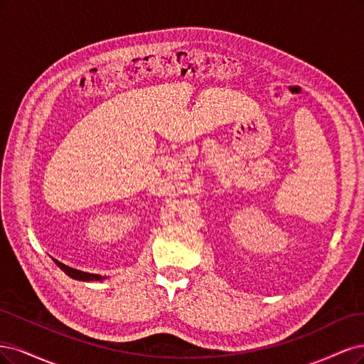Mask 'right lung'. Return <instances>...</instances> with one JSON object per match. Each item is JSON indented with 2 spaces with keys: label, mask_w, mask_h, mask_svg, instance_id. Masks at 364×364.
I'll list each match as a JSON object with an SVG mask.
<instances>
[{
  "label": "right lung",
  "mask_w": 364,
  "mask_h": 364,
  "mask_svg": "<svg viewBox=\"0 0 364 364\" xmlns=\"http://www.w3.org/2000/svg\"><path fill=\"white\" fill-rule=\"evenodd\" d=\"M55 264L62 269V271L74 279H78V281H86V283H89V281H102L104 277L98 275V274H89V272H83V271H78V269H74V267H69L63 263H60L58 260H54Z\"/></svg>",
  "instance_id": "right-lung-1"
}]
</instances>
